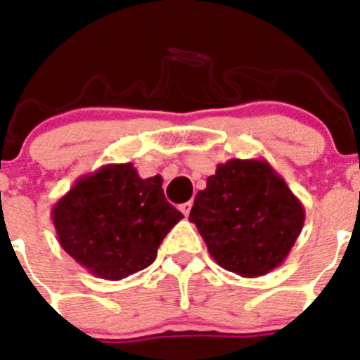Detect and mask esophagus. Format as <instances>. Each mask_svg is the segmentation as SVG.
Masks as SVG:
<instances>
[{"label":"esophagus","mask_w":360,"mask_h":360,"mask_svg":"<svg viewBox=\"0 0 360 360\" xmlns=\"http://www.w3.org/2000/svg\"><path fill=\"white\" fill-rule=\"evenodd\" d=\"M191 206H193V202H191V200H188V202L181 204V206H179L181 213H183L184 217H188V214H190V210H191Z\"/></svg>","instance_id":"esophagus-1"}]
</instances>
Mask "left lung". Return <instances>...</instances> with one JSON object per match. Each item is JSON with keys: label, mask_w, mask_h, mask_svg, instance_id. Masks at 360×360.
<instances>
[{"label": "left lung", "mask_w": 360, "mask_h": 360, "mask_svg": "<svg viewBox=\"0 0 360 360\" xmlns=\"http://www.w3.org/2000/svg\"><path fill=\"white\" fill-rule=\"evenodd\" d=\"M190 221L221 268L252 278L286 261L304 227L305 210L266 160L233 158L207 177Z\"/></svg>", "instance_id": "8db88e82"}]
</instances>
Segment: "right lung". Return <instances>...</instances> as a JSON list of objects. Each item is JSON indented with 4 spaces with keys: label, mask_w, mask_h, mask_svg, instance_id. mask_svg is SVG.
I'll return each instance as SVG.
<instances>
[{
    "label": "right lung",
    "mask_w": 360,
    "mask_h": 360,
    "mask_svg": "<svg viewBox=\"0 0 360 360\" xmlns=\"http://www.w3.org/2000/svg\"><path fill=\"white\" fill-rule=\"evenodd\" d=\"M161 184V176L142 179L133 163L104 165L82 176L51 210L62 248L104 281L153 264L163 238L183 218Z\"/></svg>",
    "instance_id": "right-lung-1"
}]
</instances>
